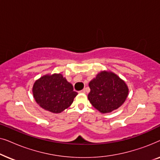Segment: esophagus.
<instances>
[{
    "label": "esophagus",
    "instance_id": "1",
    "mask_svg": "<svg viewBox=\"0 0 160 160\" xmlns=\"http://www.w3.org/2000/svg\"><path fill=\"white\" fill-rule=\"evenodd\" d=\"M80 92H81V93H85V92H86V89H83L82 90H81V91H80Z\"/></svg>",
    "mask_w": 160,
    "mask_h": 160
}]
</instances>
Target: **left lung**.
<instances>
[{
	"label": "left lung",
	"instance_id": "1",
	"mask_svg": "<svg viewBox=\"0 0 160 160\" xmlns=\"http://www.w3.org/2000/svg\"><path fill=\"white\" fill-rule=\"evenodd\" d=\"M88 99L102 113L117 109L125 101L128 88L125 82L111 72L102 71L89 84Z\"/></svg>",
	"mask_w": 160,
	"mask_h": 160
}]
</instances>
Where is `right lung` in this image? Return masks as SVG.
<instances>
[{
    "instance_id": "add662e5",
    "label": "right lung",
    "mask_w": 160,
    "mask_h": 160,
    "mask_svg": "<svg viewBox=\"0 0 160 160\" xmlns=\"http://www.w3.org/2000/svg\"><path fill=\"white\" fill-rule=\"evenodd\" d=\"M32 93L41 108L56 113L68 108L78 95L61 74L42 76L35 82Z\"/></svg>"
}]
</instances>
